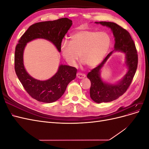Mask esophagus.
Masks as SVG:
<instances>
[{
  "label": "esophagus",
  "mask_w": 149,
  "mask_h": 149,
  "mask_svg": "<svg viewBox=\"0 0 149 149\" xmlns=\"http://www.w3.org/2000/svg\"><path fill=\"white\" fill-rule=\"evenodd\" d=\"M76 76H77V77H78L79 79H84V78L86 77V75H85L84 74L80 73H77V74H76Z\"/></svg>",
  "instance_id": "34e87169"
}]
</instances>
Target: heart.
I'll list each match as a JSON object with an SVG mask.
<instances>
[{
	"instance_id": "heart-1",
	"label": "heart",
	"mask_w": 149,
	"mask_h": 149,
	"mask_svg": "<svg viewBox=\"0 0 149 149\" xmlns=\"http://www.w3.org/2000/svg\"><path fill=\"white\" fill-rule=\"evenodd\" d=\"M111 43L109 35L106 31L80 30L70 37V43L63 42L61 53L66 61L74 66L79 55L83 63L89 68L100 64L106 55Z\"/></svg>"
}]
</instances>
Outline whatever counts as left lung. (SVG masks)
<instances>
[{"mask_svg":"<svg viewBox=\"0 0 149 149\" xmlns=\"http://www.w3.org/2000/svg\"><path fill=\"white\" fill-rule=\"evenodd\" d=\"M109 28L113 33L115 43L114 49L108 54L101 63L88 73L87 78L91 81L90 97L97 103L107 102L117 100L127 91L136 73L138 63V56L136 45L128 31L114 22H96ZM113 51H120L125 54V64L128 71L118 82H105L100 76L101 69Z\"/></svg>","mask_w":149,"mask_h":149,"instance_id":"8db88e82","label":"left lung"}]
</instances>
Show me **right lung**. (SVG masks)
I'll return each mask as SVG.
<instances>
[{"mask_svg": "<svg viewBox=\"0 0 149 149\" xmlns=\"http://www.w3.org/2000/svg\"><path fill=\"white\" fill-rule=\"evenodd\" d=\"M72 20L62 18L31 25L22 36L15 48V70L18 78L29 95L40 102L51 103L57 101L64 94L68 84L76 78L77 69L60 65L56 73L47 80L37 79L26 71L24 64V52L28 43L36 39H45L52 42L61 52L63 38L70 29Z\"/></svg>", "mask_w": 149, "mask_h": 149, "instance_id": "add662e5", "label": "right lung"}]
</instances>
